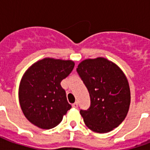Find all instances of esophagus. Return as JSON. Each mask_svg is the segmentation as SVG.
Instances as JSON below:
<instances>
[{
	"label": "esophagus",
	"instance_id": "34e87169",
	"mask_svg": "<svg viewBox=\"0 0 150 150\" xmlns=\"http://www.w3.org/2000/svg\"><path fill=\"white\" fill-rule=\"evenodd\" d=\"M72 107H74V108H77V107H78V103L77 102L74 103L72 104Z\"/></svg>",
	"mask_w": 150,
	"mask_h": 150
}]
</instances>
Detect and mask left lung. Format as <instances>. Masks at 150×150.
Masks as SVG:
<instances>
[{"instance_id":"1","label":"left lung","mask_w":150,"mask_h":150,"mask_svg":"<svg viewBox=\"0 0 150 150\" xmlns=\"http://www.w3.org/2000/svg\"><path fill=\"white\" fill-rule=\"evenodd\" d=\"M76 70L91 101L89 109L80 110L86 125L95 132H109L125 120L129 110L130 88L125 75L104 57L84 60Z\"/></svg>"}]
</instances>
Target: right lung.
Segmentation results:
<instances>
[{"mask_svg":"<svg viewBox=\"0 0 150 150\" xmlns=\"http://www.w3.org/2000/svg\"><path fill=\"white\" fill-rule=\"evenodd\" d=\"M74 66L71 60L47 57L36 61L25 72L18 98L25 117L34 125L43 129L54 128L71 108L61 82Z\"/></svg>","mask_w":150,"mask_h":150,"instance_id":"1","label":"right lung"}]
</instances>
